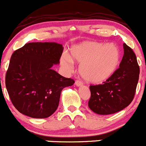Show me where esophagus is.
Here are the masks:
<instances>
[{
    "label": "esophagus",
    "mask_w": 146,
    "mask_h": 146,
    "mask_svg": "<svg viewBox=\"0 0 146 146\" xmlns=\"http://www.w3.org/2000/svg\"><path fill=\"white\" fill-rule=\"evenodd\" d=\"M75 85H76V86H81L83 85V83H82V81L76 80V82H75Z\"/></svg>",
    "instance_id": "34e87169"
}]
</instances>
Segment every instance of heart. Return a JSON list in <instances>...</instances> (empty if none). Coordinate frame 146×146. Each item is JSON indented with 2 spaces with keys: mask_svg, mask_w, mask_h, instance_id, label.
<instances>
[{
  "mask_svg": "<svg viewBox=\"0 0 146 146\" xmlns=\"http://www.w3.org/2000/svg\"><path fill=\"white\" fill-rule=\"evenodd\" d=\"M72 58L81 63L79 72L84 80L91 84H100L109 79L117 70L120 59L117 46L112 43L103 44L96 41H84L74 46ZM62 64L70 69L73 60L64 54Z\"/></svg>",
  "mask_w": 146,
  "mask_h": 146,
  "instance_id": "heart-1",
  "label": "heart"
}]
</instances>
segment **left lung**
I'll list each match as a JSON object with an SVG mask.
<instances>
[{"label": "left lung", "instance_id": "8db88e82", "mask_svg": "<svg viewBox=\"0 0 146 146\" xmlns=\"http://www.w3.org/2000/svg\"><path fill=\"white\" fill-rule=\"evenodd\" d=\"M123 48L124 56L119 67L103 84L90 86L88 107L96 114L110 115L119 112L134 98L140 70L133 50L126 43Z\"/></svg>", "mask_w": 146, "mask_h": 146}]
</instances>
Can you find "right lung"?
<instances>
[{
	"label": "right lung",
	"instance_id": "1",
	"mask_svg": "<svg viewBox=\"0 0 146 146\" xmlns=\"http://www.w3.org/2000/svg\"><path fill=\"white\" fill-rule=\"evenodd\" d=\"M62 45L54 42L25 44L12 55L5 86L12 103L20 113L47 118L59 105L61 91L74 84L52 69L60 63Z\"/></svg>",
	"mask_w": 146,
	"mask_h": 146
}]
</instances>
